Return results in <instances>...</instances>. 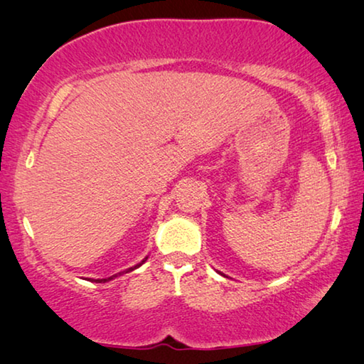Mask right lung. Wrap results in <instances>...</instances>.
I'll use <instances>...</instances> for the list:
<instances>
[{"mask_svg": "<svg viewBox=\"0 0 364 364\" xmlns=\"http://www.w3.org/2000/svg\"><path fill=\"white\" fill-rule=\"evenodd\" d=\"M146 258H147V257H146ZM146 258H144L143 262H146ZM143 262H141V263H143ZM141 263H139V264H141ZM139 264H136V267H134V268H138ZM134 268H130L128 271H132V269H134ZM114 278H115V276H110V278H107V279H96V282H106V281H109V279H114Z\"/></svg>", "mask_w": 364, "mask_h": 364, "instance_id": "obj_1", "label": "right lung"}]
</instances>
